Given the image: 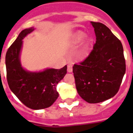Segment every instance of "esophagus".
<instances>
[{
	"label": "esophagus",
	"mask_w": 133,
	"mask_h": 133,
	"mask_svg": "<svg viewBox=\"0 0 133 133\" xmlns=\"http://www.w3.org/2000/svg\"><path fill=\"white\" fill-rule=\"evenodd\" d=\"M68 72H72V66L71 64L68 65Z\"/></svg>",
	"instance_id": "esophagus-1"
}]
</instances>
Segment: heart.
I'll return each mask as SVG.
<instances>
[{"label": "heart", "instance_id": "heart-1", "mask_svg": "<svg viewBox=\"0 0 133 133\" xmlns=\"http://www.w3.org/2000/svg\"><path fill=\"white\" fill-rule=\"evenodd\" d=\"M84 38V34L81 32H79L78 34H76V36H75L74 38V40H73V43L75 45L79 44V43H81L83 39ZM88 53V45H85L83 46V48L81 49V50L79 52V56L81 57H83V56H85Z\"/></svg>", "mask_w": 133, "mask_h": 133}]
</instances>
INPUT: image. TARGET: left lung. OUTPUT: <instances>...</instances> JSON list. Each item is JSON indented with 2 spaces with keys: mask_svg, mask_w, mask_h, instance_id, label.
Segmentation results:
<instances>
[{
  "mask_svg": "<svg viewBox=\"0 0 133 133\" xmlns=\"http://www.w3.org/2000/svg\"><path fill=\"white\" fill-rule=\"evenodd\" d=\"M96 43L85 60L73 66L75 85L79 96L90 103L110 99L119 90L126 72L122 43L107 26L90 22Z\"/></svg>",
  "mask_w": 133,
  "mask_h": 133,
  "instance_id": "1",
  "label": "left lung"
}]
</instances>
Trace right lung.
Returning <instances> with one entry per match:
<instances>
[{"label": "right lung", "mask_w": 133, "mask_h": 133, "mask_svg": "<svg viewBox=\"0 0 133 133\" xmlns=\"http://www.w3.org/2000/svg\"><path fill=\"white\" fill-rule=\"evenodd\" d=\"M34 28L23 30L7 50L5 56L7 80L9 87L18 99L31 109L51 106L58 97L56 85L67 73V65L58 70L46 69L39 72L24 70L20 62V52L25 36Z\"/></svg>", "instance_id": "1"}]
</instances>
